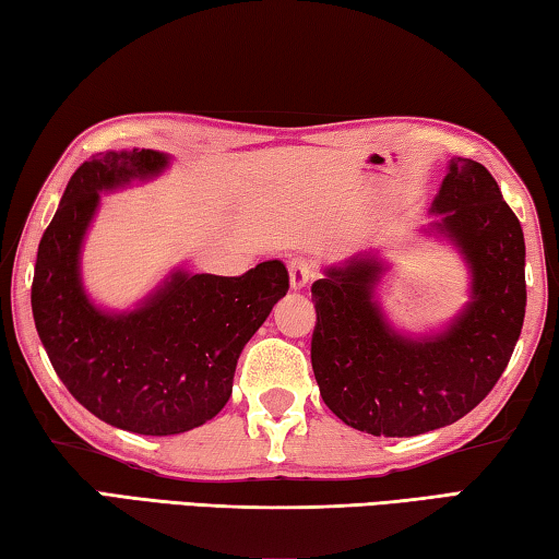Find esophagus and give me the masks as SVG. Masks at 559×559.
<instances>
[{
	"label": "esophagus",
	"instance_id": "34e87169",
	"mask_svg": "<svg viewBox=\"0 0 559 559\" xmlns=\"http://www.w3.org/2000/svg\"><path fill=\"white\" fill-rule=\"evenodd\" d=\"M288 273H290V288L300 290L308 286V281L316 276V261L308 257H293L288 261Z\"/></svg>",
	"mask_w": 559,
	"mask_h": 559
}]
</instances>
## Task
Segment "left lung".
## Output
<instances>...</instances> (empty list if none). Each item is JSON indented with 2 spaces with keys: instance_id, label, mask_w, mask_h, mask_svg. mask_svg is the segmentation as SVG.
Instances as JSON below:
<instances>
[{
  "instance_id": "8db88e82",
  "label": "left lung",
  "mask_w": 559,
  "mask_h": 559,
  "mask_svg": "<svg viewBox=\"0 0 559 559\" xmlns=\"http://www.w3.org/2000/svg\"><path fill=\"white\" fill-rule=\"evenodd\" d=\"M433 212L473 271V300L447 333L406 340L372 302L382 266L357 259L313 283L310 362L337 419L372 437L449 427L486 400L506 372L525 318V239L493 175L453 159Z\"/></svg>"
}]
</instances>
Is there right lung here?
<instances>
[{
    "mask_svg": "<svg viewBox=\"0 0 559 559\" xmlns=\"http://www.w3.org/2000/svg\"><path fill=\"white\" fill-rule=\"evenodd\" d=\"M167 157L130 150L75 169L39 241L32 283L36 333L75 402L110 427L169 437L202 427L231 396L236 359L288 293L281 261L241 276L175 273L143 308L108 316L79 278V251L98 192L157 175Z\"/></svg>",
    "mask_w": 559,
    "mask_h": 559,
    "instance_id": "1",
    "label": "right lung"
}]
</instances>
